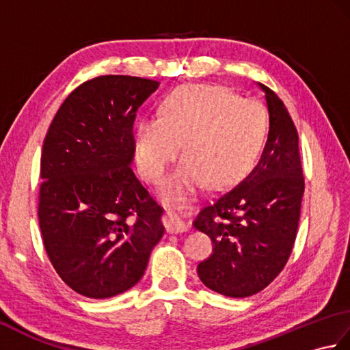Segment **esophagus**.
<instances>
[{
    "label": "esophagus",
    "instance_id": "esophagus-1",
    "mask_svg": "<svg viewBox=\"0 0 350 350\" xmlns=\"http://www.w3.org/2000/svg\"><path fill=\"white\" fill-rule=\"evenodd\" d=\"M185 206L174 204L167 209L165 227L170 233H183L188 230V224L183 219Z\"/></svg>",
    "mask_w": 350,
    "mask_h": 350
}]
</instances>
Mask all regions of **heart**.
Returning a JSON list of instances; mask_svg holds the SVG:
<instances>
[{"mask_svg": "<svg viewBox=\"0 0 350 350\" xmlns=\"http://www.w3.org/2000/svg\"><path fill=\"white\" fill-rule=\"evenodd\" d=\"M267 116L258 102L236 98L226 87L188 84L171 92L159 117L133 126L137 162L146 179L158 182L180 152L182 163L163 182L161 196L183 198L212 185H226L247 170L262 148Z\"/></svg>", "mask_w": 350, "mask_h": 350, "instance_id": "obj_1", "label": "heart"}]
</instances>
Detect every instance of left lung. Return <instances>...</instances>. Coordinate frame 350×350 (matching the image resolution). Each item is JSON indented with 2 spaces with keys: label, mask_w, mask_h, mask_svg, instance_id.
I'll use <instances>...</instances> for the list:
<instances>
[{
  "label": "left lung",
  "mask_w": 350,
  "mask_h": 350,
  "mask_svg": "<svg viewBox=\"0 0 350 350\" xmlns=\"http://www.w3.org/2000/svg\"><path fill=\"white\" fill-rule=\"evenodd\" d=\"M265 93L269 133L256 167L232 189L206 204L192 226L212 239V254L197 266L206 287L230 298L256 295L286 266L304 196L298 132L284 103Z\"/></svg>",
  "instance_id": "1"
}]
</instances>
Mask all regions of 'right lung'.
<instances>
[{
    "mask_svg": "<svg viewBox=\"0 0 350 350\" xmlns=\"http://www.w3.org/2000/svg\"><path fill=\"white\" fill-rule=\"evenodd\" d=\"M158 81L105 75L75 88L52 120L40 159L39 227L60 278L105 299L133 287L165 227L133 174L132 124Z\"/></svg>",
    "mask_w": 350,
    "mask_h": 350,
    "instance_id": "right-lung-1",
    "label": "right lung"
}]
</instances>
